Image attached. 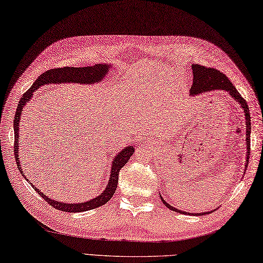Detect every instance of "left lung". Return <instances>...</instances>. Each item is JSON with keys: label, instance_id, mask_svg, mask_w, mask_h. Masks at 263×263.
I'll return each instance as SVG.
<instances>
[{"label": "left lung", "instance_id": "8db88e82", "mask_svg": "<svg viewBox=\"0 0 263 263\" xmlns=\"http://www.w3.org/2000/svg\"><path fill=\"white\" fill-rule=\"evenodd\" d=\"M192 70H193V85L191 87L190 90V94L192 96H196V95H200V94H204L208 92H212V90H226L227 93H229V95L232 96V99L238 103L240 105V108L243 109L244 111V116H245V122H246V149H248V152H246V164H245V169L248 167V163H249V159H250V143H251V117H250V110H249V106L248 103H246V101L240 96V94L237 92L236 87L234 86V85L230 83V80L224 76L222 72H220L217 69H213V68H206V67H203L200 66V64H193L192 66ZM161 197V196H160ZM161 200L163 202V204L169 208L170 210H173L175 212H179V213H183L186 214L187 212L185 211H181L178 210V209H176L174 206H171L169 203L165 202L162 197ZM212 212V211H210ZM210 212H201L200 214L202 216H204L206 213H210ZM189 214H191L189 212ZM196 216H199V213H194Z\"/></svg>", "mask_w": 263, "mask_h": 263}]
</instances>
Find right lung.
Segmentation results:
<instances>
[{
  "mask_svg": "<svg viewBox=\"0 0 263 263\" xmlns=\"http://www.w3.org/2000/svg\"><path fill=\"white\" fill-rule=\"evenodd\" d=\"M111 66L104 63H99L95 64L92 67H79V68H73V67H63V68H58V69H51V70H47L44 73H42L41 76L37 78L36 82L33 84L27 92L23 95V98L20 99L17 111H15V117L13 120V128H14V158L15 162H17L18 169L20 174L23 175L26 178V175L24 174L23 169L20 167V160H19V122H20V116L23 114V110L27 103L31 100V96H33L35 90L39 89L41 86L45 84H61V83H76V84H87L92 85L95 83L101 82L103 77L106 76V73L109 72V69ZM135 152V147L134 146H126L122 148L121 151L116 154V157L112 161V167H111V174L109 178V183L105 186V190L101 193L99 196L94 197V199L89 200L84 203H63L59 202L55 200H52L51 197L46 196L44 193L41 192L33 183H29V180H27L30 184V186L39 193L43 199H44L53 208H55L57 210L60 211H66V212H83V211H88L92 210V209H96L101 205H104L106 202H108L112 196H114L115 192L117 190L118 185V179H119V171L121 168L128 162V160L130 159L132 155Z\"/></svg>",
  "mask_w": 263,
  "mask_h": 263,
  "instance_id": "obj_1",
  "label": "right lung"
}]
</instances>
